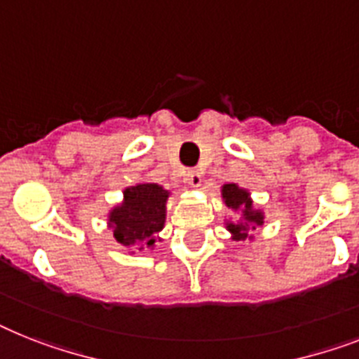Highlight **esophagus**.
<instances>
[{
	"instance_id": "1",
	"label": "esophagus",
	"mask_w": 359,
	"mask_h": 359,
	"mask_svg": "<svg viewBox=\"0 0 359 359\" xmlns=\"http://www.w3.org/2000/svg\"><path fill=\"white\" fill-rule=\"evenodd\" d=\"M185 176H187V182H189V185H191V187H200L201 174L198 172V170L191 168V170H187Z\"/></svg>"
}]
</instances>
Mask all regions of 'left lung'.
Masks as SVG:
<instances>
[{"mask_svg":"<svg viewBox=\"0 0 359 359\" xmlns=\"http://www.w3.org/2000/svg\"><path fill=\"white\" fill-rule=\"evenodd\" d=\"M222 198L226 201V205L233 211H242V218L236 222H229L227 229L233 233L235 240L251 238L250 233L259 226L264 224V216L260 211H255L253 201L250 200V192L240 189L235 183H227L222 187Z\"/></svg>","mask_w":359,"mask_h":359,"instance_id":"8db88e82","label":"left lung"}]
</instances>
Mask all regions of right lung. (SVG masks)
<instances>
[{
    "label": "right lung",
    "mask_w": 359,
    "mask_h": 359,
    "mask_svg": "<svg viewBox=\"0 0 359 359\" xmlns=\"http://www.w3.org/2000/svg\"><path fill=\"white\" fill-rule=\"evenodd\" d=\"M168 192L156 183H139L124 191V201L109 212V227L119 244L132 250L154 248L165 226Z\"/></svg>",
    "instance_id": "add662e5"
}]
</instances>
